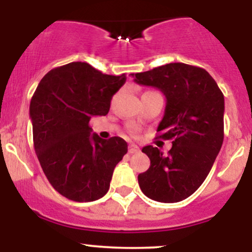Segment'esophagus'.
I'll list each match as a JSON object with an SVG mask.
<instances>
[{"mask_svg":"<svg viewBox=\"0 0 252 252\" xmlns=\"http://www.w3.org/2000/svg\"><path fill=\"white\" fill-rule=\"evenodd\" d=\"M138 150L140 149H138L137 146H135V144H130L128 152L130 153V154H135V153H138Z\"/></svg>","mask_w":252,"mask_h":252,"instance_id":"1","label":"esophagus"}]
</instances>
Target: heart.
<instances>
[{"mask_svg": "<svg viewBox=\"0 0 252 252\" xmlns=\"http://www.w3.org/2000/svg\"><path fill=\"white\" fill-rule=\"evenodd\" d=\"M135 132H136V129H135V128H131V129H130V134L134 135Z\"/></svg>", "mask_w": 252, "mask_h": 252, "instance_id": "1", "label": "heart"}]
</instances>
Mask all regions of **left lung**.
Masks as SVG:
<instances>
[{
  "instance_id": "1",
  "label": "left lung",
  "mask_w": 252,
  "mask_h": 252,
  "mask_svg": "<svg viewBox=\"0 0 252 252\" xmlns=\"http://www.w3.org/2000/svg\"><path fill=\"white\" fill-rule=\"evenodd\" d=\"M131 76L166 96L158 131L163 140L173 138L167 155L156 147H143L150 167L138 174L140 189L155 201L184 200L201 186L221 148L224 94L209 72L187 63H167Z\"/></svg>"
}]
</instances>
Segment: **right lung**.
Wrapping results in <instances>:
<instances>
[{"mask_svg":"<svg viewBox=\"0 0 252 252\" xmlns=\"http://www.w3.org/2000/svg\"><path fill=\"white\" fill-rule=\"evenodd\" d=\"M126 74H104L76 62L53 68L31 100L33 142L53 189L73 201H94L109 190L115 167L128 152L123 138L103 140L89 122L105 116Z\"/></svg>","mask_w":252,"mask_h":252,"instance_id":"right-lung-1","label":"right lung"}]
</instances>
